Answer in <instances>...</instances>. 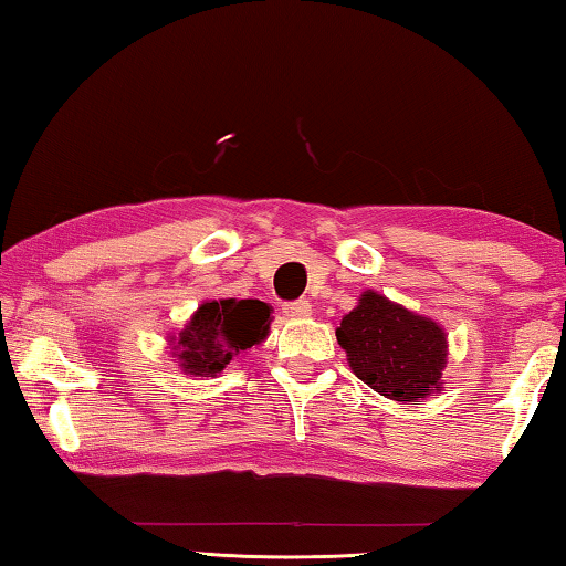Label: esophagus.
Listing matches in <instances>:
<instances>
[{"label": "esophagus", "mask_w": 566, "mask_h": 566, "mask_svg": "<svg viewBox=\"0 0 566 566\" xmlns=\"http://www.w3.org/2000/svg\"><path fill=\"white\" fill-rule=\"evenodd\" d=\"M284 314L290 319H306L312 314V304L306 302V300L290 302V304H284Z\"/></svg>", "instance_id": "esophagus-1"}]
</instances>
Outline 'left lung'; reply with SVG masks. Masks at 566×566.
<instances>
[{"label": "left lung", "instance_id": "8db88e82", "mask_svg": "<svg viewBox=\"0 0 566 566\" xmlns=\"http://www.w3.org/2000/svg\"><path fill=\"white\" fill-rule=\"evenodd\" d=\"M337 342L354 375L381 397L407 405L444 389L449 344L442 324L375 290L361 292L344 314Z\"/></svg>", "mask_w": 566, "mask_h": 566}]
</instances>
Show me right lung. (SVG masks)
I'll return each mask as SVG.
<instances>
[{"label":"right lung","mask_w":566,"mask_h":566,"mask_svg":"<svg viewBox=\"0 0 566 566\" xmlns=\"http://www.w3.org/2000/svg\"><path fill=\"white\" fill-rule=\"evenodd\" d=\"M272 306L260 300H205L185 329L171 332L169 354L189 377H217L239 354L270 337Z\"/></svg>","instance_id":"right-lung-1"}]
</instances>
